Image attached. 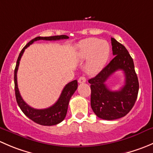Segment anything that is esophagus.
<instances>
[{"instance_id": "esophagus-1", "label": "esophagus", "mask_w": 153, "mask_h": 153, "mask_svg": "<svg viewBox=\"0 0 153 153\" xmlns=\"http://www.w3.org/2000/svg\"><path fill=\"white\" fill-rule=\"evenodd\" d=\"M86 82V78L84 76H81L78 78V83L79 84H83V83Z\"/></svg>"}]
</instances>
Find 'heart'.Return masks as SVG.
<instances>
[{"label":"heart","instance_id":"obj_1","mask_svg":"<svg viewBox=\"0 0 153 153\" xmlns=\"http://www.w3.org/2000/svg\"><path fill=\"white\" fill-rule=\"evenodd\" d=\"M80 59L89 58L86 64V71L95 74L104 68L110 52L109 45L106 41L98 38H86L80 41L78 45Z\"/></svg>","mask_w":153,"mask_h":153}]
</instances>
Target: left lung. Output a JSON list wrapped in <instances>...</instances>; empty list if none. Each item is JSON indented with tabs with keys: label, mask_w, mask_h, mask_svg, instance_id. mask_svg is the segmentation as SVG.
<instances>
[{
	"label": "left lung",
	"mask_w": 153,
	"mask_h": 153,
	"mask_svg": "<svg viewBox=\"0 0 153 153\" xmlns=\"http://www.w3.org/2000/svg\"><path fill=\"white\" fill-rule=\"evenodd\" d=\"M111 43L115 58L96 76L89 80L92 110L98 118L109 121L129 113L135 104L139 89L133 60L127 49L115 38H111ZM118 70L124 72L125 85L119 91H111L105 82Z\"/></svg>",
	"instance_id": "1"
}]
</instances>
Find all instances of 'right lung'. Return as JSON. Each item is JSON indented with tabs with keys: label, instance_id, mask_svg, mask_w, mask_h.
<instances>
[{
	"label": "right lung",
	"instance_id": "right-lung-1",
	"mask_svg": "<svg viewBox=\"0 0 153 153\" xmlns=\"http://www.w3.org/2000/svg\"><path fill=\"white\" fill-rule=\"evenodd\" d=\"M68 38H69V37L65 35H55V36L50 37H37V38H34L32 41H29L28 44L23 48V49L20 52L18 60H17L16 67H15V72H14L15 98H16L17 103H18L19 107L21 108V111L32 121L38 124L44 125V126H52V125L59 124L65 118L69 100L78 88V81H77V80H75V81L68 83L67 85L64 86L58 101L52 106L43 109H35V108L29 106L24 101L19 92V89L18 87V81H17V72H18V67H19L20 60H21V57H22L23 54L25 51V49H27L29 45L33 44L35 41H39V40L58 41V40L68 39Z\"/></svg>",
	"mask_w": 153,
	"mask_h": 153
}]
</instances>
